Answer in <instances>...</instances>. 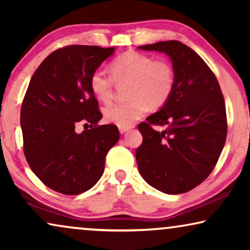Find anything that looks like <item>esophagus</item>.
Wrapping results in <instances>:
<instances>
[{"instance_id": "esophagus-1", "label": "esophagus", "mask_w": 250, "mask_h": 250, "mask_svg": "<svg viewBox=\"0 0 250 250\" xmlns=\"http://www.w3.org/2000/svg\"><path fill=\"white\" fill-rule=\"evenodd\" d=\"M132 128V126H129V127H124V126H119L118 127V129H119V132H121V134H124V133H126L128 131V129H131Z\"/></svg>"}]
</instances>
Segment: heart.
<instances>
[{
  "instance_id": "1",
  "label": "heart",
  "mask_w": 250,
  "mask_h": 250,
  "mask_svg": "<svg viewBox=\"0 0 250 250\" xmlns=\"http://www.w3.org/2000/svg\"><path fill=\"white\" fill-rule=\"evenodd\" d=\"M111 77L97 69L90 77V88L101 102L111 101L114 81L128 82L127 101L112 104L104 109V118L118 126L129 127L148 111L162 108L175 87V70L166 59H156L146 53L126 51L110 63Z\"/></svg>"
}]
</instances>
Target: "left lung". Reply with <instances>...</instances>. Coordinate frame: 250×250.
Here are the masks:
<instances>
[{
	"label": "left lung",
	"instance_id": "obj_1",
	"mask_svg": "<svg viewBox=\"0 0 250 250\" xmlns=\"http://www.w3.org/2000/svg\"><path fill=\"white\" fill-rule=\"evenodd\" d=\"M139 49L167 54L175 70L172 97L138 126L143 136L135 151L140 174L162 192H188L211 173L227 140V112L220 84L207 63L179 41ZM152 125L164 129L156 131Z\"/></svg>",
	"mask_w": 250,
	"mask_h": 250
}]
</instances>
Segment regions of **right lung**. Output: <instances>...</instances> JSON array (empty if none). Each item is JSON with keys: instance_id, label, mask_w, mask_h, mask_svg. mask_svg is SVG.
Here are the masks:
<instances>
[{"instance_id": "add662e5", "label": "right lung", "mask_w": 250, "mask_h": 250, "mask_svg": "<svg viewBox=\"0 0 250 250\" xmlns=\"http://www.w3.org/2000/svg\"><path fill=\"white\" fill-rule=\"evenodd\" d=\"M114 52L115 47H62L43 60L29 82L20 111L23 152L33 173L57 192L91 189L118 141L117 126L98 125L102 115L90 88L92 73ZM81 121L90 129L75 131Z\"/></svg>"}]
</instances>
